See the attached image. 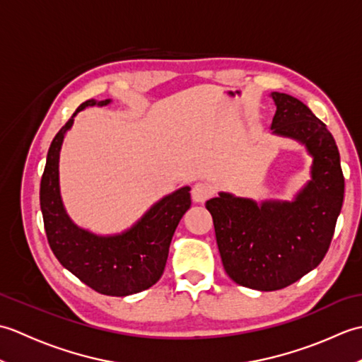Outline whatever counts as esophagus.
<instances>
[{
  "label": "esophagus",
  "instance_id": "34e87169",
  "mask_svg": "<svg viewBox=\"0 0 362 362\" xmlns=\"http://www.w3.org/2000/svg\"><path fill=\"white\" fill-rule=\"evenodd\" d=\"M213 189L205 182H197L193 185V189H191V196H193L194 202H205L206 199L211 197Z\"/></svg>",
  "mask_w": 362,
  "mask_h": 362
}]
</instances>
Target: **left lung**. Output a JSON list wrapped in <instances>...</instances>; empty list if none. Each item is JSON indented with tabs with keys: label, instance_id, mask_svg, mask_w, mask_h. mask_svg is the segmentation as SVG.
Returning <instances> with one entry per match:
<instances>
[{
	"label": "left lung",
	"instance_id": "1",
	"mask_svg": "<svg viewBox=\"0 0 362 362\" xmlns=\"http://www.w3.org/2000/svg\"><path fill=\"white\" fill-rule=\"evenodd\" d=\"M272 132L305 144L311 180L292 202L219 193L206 201L227 275L258 291L289 286L317 267L333 240L344 201L339 151L327 126L297 98L274 91Z\"/></svg>",
	"mask_w": 362,
	"mask_h": 362
}]
</instances>
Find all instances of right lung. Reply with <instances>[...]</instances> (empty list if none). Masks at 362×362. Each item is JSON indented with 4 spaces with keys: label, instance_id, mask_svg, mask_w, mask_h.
I'll return each instance as SVG.
<instances>
[{
    "label": "right lung",
    "instance_id": "add662e5",
    "mask_svg": "<svg viewBox=\"0 0 362 362\" xmlns=\"http://www.w3.org/2000/svg\"><path fill=\"white\" fill-rule=\"evenodd\" d=\"M107 104L110 99L82 103L54 136L40 182V209L46 238L60 264L99 294L124 297L151 288L163 275L169 244L191 206V194L189 187H183L165 196L119 235L99 236L74 224L60 197V148L76 115L86 107Z\"/></svg>",
    "mask_w": 362,
    "mask_h": 362
}]
</instances>
